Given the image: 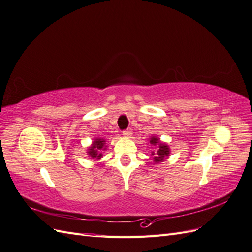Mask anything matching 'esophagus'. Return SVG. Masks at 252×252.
Here are the masks:
<instances>
[{"label": "esophagus", "mask_w": 252, "mask_h": 252, "mask_svg": "<svg viewBox=\"0 0 252 252\" xmlns=\"http://www.w3.org/2000/svg\"><path fill=\"white\" fill-rule=\"evenodd\" d=\"M131 134H132L131 128H128V129H126V130L123 131V135L125 136V138H129V136H130Z\"/></svg>", "instance_id": "esophagus-1"}]
</instances>
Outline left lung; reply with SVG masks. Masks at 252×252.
<instances>
[{
  "instance_id": "left-lung-1",
  "label": "left lung",
  "mask_w": 252,
  "mask_h": 252,
  "mask_svg": "<svg viewBox=\"0 0 252 252\" xmlns=\"http://www.w3.org/2000/svg\"><path fill=\"white\" fill-rule=\"evenodd\" d=\"M149 142L151 145H154V146H158V150L157 151H152L151 155L154 156V161L156 163H161L163 162L165 158H167V157L169 156L170 154V150L168 145L162 143L159 141V138H157V136H152V138L149 139Z\"/></svg>"
}]
</instances>
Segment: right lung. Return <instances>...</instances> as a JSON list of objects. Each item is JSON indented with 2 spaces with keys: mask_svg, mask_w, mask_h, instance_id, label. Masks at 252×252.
I'll return each mask as SVG.
<instances>
[{
  "mask_svg": "<svg viewBox=\"0 0 252 252\" xmlns=\"http://www.w3.org/2000/svg\"><path fill=\"white\" fill-rule=\"evenodd\" d=\"M105 147V140L97 138L93 142L91 146L88 148L87 155L94 159H100L103 157L102 151L106 149Z\"/></svg>",
  "mask_w": 252,
  "mask_h": 252,
  "instance_id": "add662e5",
  "label": "right lung"
}]
</instances>
